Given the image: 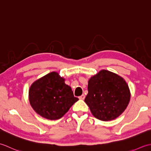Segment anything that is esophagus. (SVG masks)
I'll use <instances>...</instances> for the list:
<instances>
[{
	"label": "esophagus",
	"instance_id": "1",
	"mask_svg": "<svg viewBox=\"0 0 151 151\" xmlns=\"http://www.w3.org/2000/svg\"><path fill=\"white\" fill-rule=\"evenodd\" d=\"M78 98H79V99H81V100H84V99H85V95L83 94L81 96H80V97H78Z\"/></svg>",
	"mask_w": 151,
	"mask_h": 151
}]
</instances>
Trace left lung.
<instances>
[{"label": "left lung", "mask_w": 151, "mask_h": 151, "mask_svg": "<svg viewBox=\"0 0 151 151\" xmlns=\"http://www.w3.org/2000/svg\"><path fill=\"white\" fill-rule=\"evenodd\" d=\"M84 101L93 116L111 121L123 113L129 103L130 93L124 80L116 74L102 70L89 79Z\"/></svg>", "instance_id": "obj_1"}]
</instances>
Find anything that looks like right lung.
<instances>
[{"instance_id": "obj_1", "label": "right lung", "mask_w": 151, "mask_h": 151, "mask_svg": "<svg viewBox=\"0 0 151 151\" xmlns=\"http://www.w3.org/2000/svg\"><path fill=\"white\" fill-rule=\"evenodd\" d=\"M29 100L38 114L50 120L59 119L78 101L70 86L55 72L49 73L31 86Z\"/></svg>"}]
</instances>
